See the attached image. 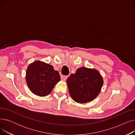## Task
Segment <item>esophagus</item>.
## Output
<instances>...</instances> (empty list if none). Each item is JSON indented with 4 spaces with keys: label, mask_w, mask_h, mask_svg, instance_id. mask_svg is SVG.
<instances>
[{
    "label": "esophagus",
    "mask_w": 135,
    "mask_h": 135,
    "mask_svg": "<svg viewBox=\"0 0 135 135\" xmlns=\"http://www.w3.org/2000/svg\"><path fill=\"white\" fill-rule=\"evenodd\" d=\"M68 78V76H65V75H61V80H63V81H65L66 80V79H67Z\"/></svg>",
    "instance_id": "obj_1"
}]
</instances>
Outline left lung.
<instances>
[{"label":"left lung","instance_id":"obj_1","mask_svg":"<svg viewBox=\"0 0 135 135\" xmlns=\"http://www.w3.org/2000/svg\"><path fill=\"white\" fill-rule=\"evenodd\" d=\"M69 94L79 103L93 101L100 94L103 84V78L95 69L81 67L67 79Z\"/></svg>","mask_w":135,"mask_h":135}]
</instances>
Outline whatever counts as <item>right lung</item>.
<instances>
[{"mask_svg": "<svg viewBox=\"0 0 135 135\" xmlns=\"http://www.w3.org/2000/svg\"><path fill=\"white\" fill-rule=\"evenodd\" d=\"M27 84L32 93L44 97L50 94L55 85L60 81V76L52 65L36 61L31 63L26 70Z\"/></svg>", "mask_w": 135, "mask_h": 135, "instance_id": "right-lung-1", "label": "right lung"}]
</instances>
